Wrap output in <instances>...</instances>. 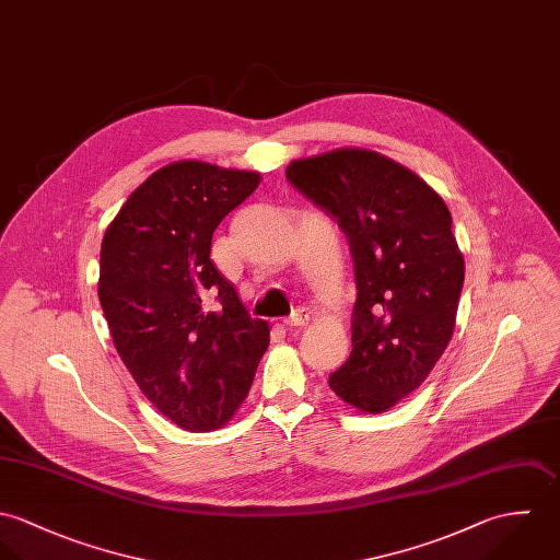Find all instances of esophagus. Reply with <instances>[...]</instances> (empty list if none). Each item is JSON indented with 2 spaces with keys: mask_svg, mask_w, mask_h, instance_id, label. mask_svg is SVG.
I'll return each mask as SVG.
<instances>
[{
  "mask_svg": "<svg viewBox=\"0 0 560 560\" xmlns=\"http://www.w3.org/2000/svg\"><path fill=\"white\" fill-rule=\"evenodd\" d=\"M310 323V314L305 312V310H296L288 320H285V325L290 327V329H301V327H305Z\"/></svg>",
  "mask_w": 560,
  "mask_h": 560,
  "instance_id": "1",
  "label": "esophagus"
}]
</instances>
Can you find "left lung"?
Listing matches in <instances>:
<instances>
[{
    "instance_id": "8db88e82",
    "label": "left lung",
    "mask_w": 560,
    "mask_h": 560,
    "mask_svg": "<svg viewBox=\"0 0 560 560\" xmlns=\"http://www.w3.org/2000/svg\"><path fill=\"white\" fill-rule=\"evenodd\" d=\"M288 182L348 237L357 301L352 350L329 376L337 396L381 413L422 385L454 331L465 264L444 199L365 149L296 160Z\"/></svg>"
}]
</instances>
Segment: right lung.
Returning <instances> with one entry per match:
<instances>
[{
	"label": "right lung",
	"instance_id": "right-lung-1",
	"mask_svg": "<svg viewBox=\"0 0 560 560\" xmlns=\"http://www.w3.org/2000/svg\"><path fill=\"white\" fill-rule=\"evenodd\" d=\"M257 173L175 162L138 186L102 242L100 301L142 394L177 427L221 429L246 398L270 327L210 259L212 235Z\"/></svg>",
	"mask_w": 560,
	"mask_h": 560
}]
</instances>
